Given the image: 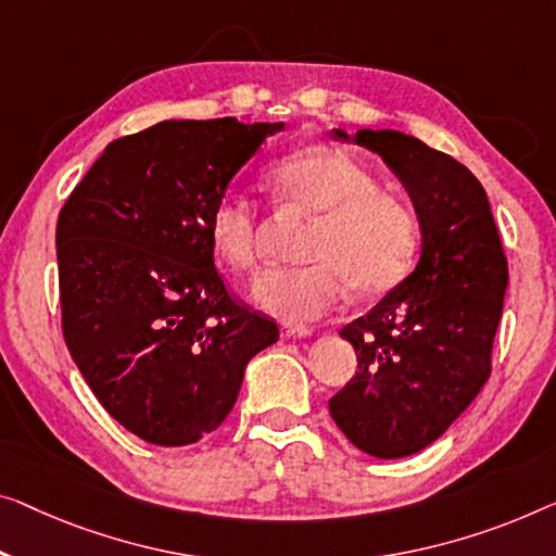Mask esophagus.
Returning <instances> with one entry per match:
<instances>
[{"label": "esophagus", "instance_id": "34e87169", "mask_svg": "<svg viewBox=\"0 0 556 556\" xmlns=\"http://www.w3.org/2000/svg\"><path fill=\"white\" fill-rule=\"evenodd\" d=\"M312 329L309 327H302V325H285L281 327V337L285 339H296V337H309Z\"/></svg>", "mask_w": 556, "mask_h": 556}]
</instances>
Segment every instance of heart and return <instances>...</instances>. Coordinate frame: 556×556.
Instances as JSON below:
<instances>
[{
    "label": "heart",
    "instance_id": "obj_1",
    "mask_svg": "<svg viewBox=\"0 0 556 556\" xmlns=\"http://www.w3.org/2000/svg\"><path fill=\"white\" fill-rule=\"evenodd\" d=\"M271 197L314 217L304 267H277L254 279V302L285 321H312L350 285L375 296L409 275L419 252V219L404 199L382 192L371 169L337 147L294 149L267 172ZM210 242L231 269L256 262L260 214L247 197L222 194L206 217Z\"/></svg>",
    "mask_w": 556,
    "mask_h": 556
}]
</instances>
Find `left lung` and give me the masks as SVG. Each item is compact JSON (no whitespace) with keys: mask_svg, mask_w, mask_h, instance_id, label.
<instances>
[{"mask_svg":"<svg viewBox=\"0 0 556 556\" xmlns=\"http://www.w3.org/2000/svg\"><path fill=\"white\" fill-rule=\"evenodd\" d=\"M334 137L350 139L342 129ZM352 142L382 156L407 189L421 256L339 331L359 371L331 396L329 414L357 450L400 459L442 437L490 379L507 256L484 187L464 164L394 129H359Z\"/></svg>","mask_w":556,"mask_h":556,"instance_id":"1","label":"left lung"}]
</instances>
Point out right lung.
Returning <instances> with one entry per match:
<instances>
[{
    "instance_id": "right-lung-1",
    "label": "right lung",
    "mask_w": 556,
    "mask_h": 556,
    "mask_svg": "<svg viewBox=\"0 0 556 556\" xmlns=\"http://www.w3.org/2000/svg\"><path fill=\"white\" fill-rule=\"evenodd\" d=\"M281 122L169 119L114 139L56 222L62 331L99 404L160 446L210 434L279 329L227 292L212 204Z\"/></svg>"
}]
</instances>
